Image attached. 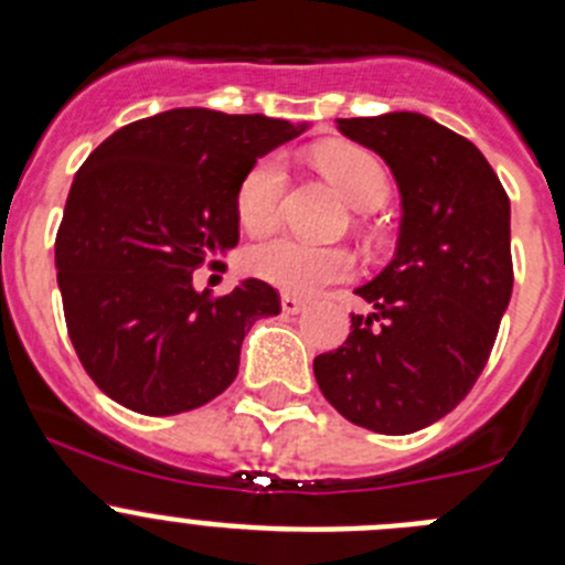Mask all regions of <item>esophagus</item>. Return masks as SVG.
<instances>
[{
    "label": "esophagus",
    "mask_w": 565,
    "mask_h": 565,
    "mask_svg": "<svg viewBox=\"0 0 565 565\" xmlns=\"http://www.w3.org/2000/svg\"><path fill=\"white\" fill-rule=\"evenodd\" d=\"M306 309V300L295 298V295H284L281 298V311L284 315H300Z\"/></svg>",
    "instance_id": "esophagus-1"
}]
</instances>
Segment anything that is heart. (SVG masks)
<instances>
[{
    "instance_id": "b5f03b06",
    "label": "heart",
    "mask_w": 565,
    "mask_h": 565,
    "mask_svg": "<svg viewBox=\"0 0 565 565\" xmlns=\"http://www.w3.org/2000/svg\"><path fill=\"white\" fill-rule=\"evenodd\" d=\"M319 172L328 177L341 196L355 210L383 207L391 193L383 163L369 150L355 145H324L315 152ZM287 191V163L281 156H265L243 174L235 193V210L243 230L265 235L278 224L281 199ZM248 270L262 281L292 295H315L324 284L344 281L352 276L350 250L330 246H309L295 237H276L254 246L246 256Z\"/></svg>"
}]
</instances>
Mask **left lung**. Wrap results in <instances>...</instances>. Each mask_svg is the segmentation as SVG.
Returning <instances> with one entry per match:
<instances>
[{
    "instance_id": "8db88e82",
    "label": "left lung",
    "mask_w": 565,
    "mask_h": 565,
    "mask_svg": "<svg viewBox=\"0 0 565 565\" xmlns=\"http://www.w3.org/2000/svg\"><path fill=\"white\" fill-rule=\"evenodd\" d=\"M388 163L402 193L396 254L355 289L372 315L315 358L322 396L363 429L409 435L467 396L511 300V204L472 141L418 111L335 119Z\"/></svg>"
}]
</instances>
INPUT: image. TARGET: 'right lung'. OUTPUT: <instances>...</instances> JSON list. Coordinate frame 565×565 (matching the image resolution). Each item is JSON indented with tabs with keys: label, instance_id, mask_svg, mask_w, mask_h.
<instances>
[{
	"label": "right lung",
	"instance_id": "right-lung-1",
	"mask_svg": "<svg viewBox=\"0 0 565 565\" xmlns=\"http://www.w3.org/2000/svg\"><path fill=\"white\" fill-rule=\"evenodd\" d=\"M309 125L265 114L169 108L89 152L56 232L67 333L108 398L141 415L196 409L235 383L250 324L281 311L246 278L224 298L193 270L241 241L243 174Z\"/></svg>",
	"mask_w": 565,
	"mask_h": 565
}]
</instances>
